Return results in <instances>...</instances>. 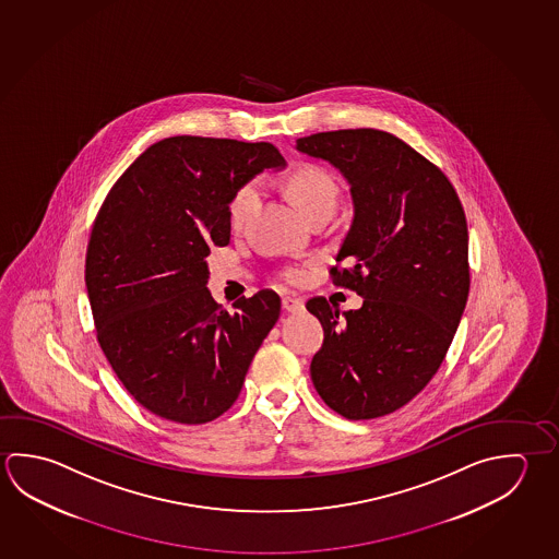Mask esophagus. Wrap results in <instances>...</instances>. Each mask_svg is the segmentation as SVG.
Segmentation results:
<instances>
[{
	"instance_id": "1",
	"label": "esophagus",
	"mask_w": 559,
	"mask_h": 559,
	"mask_svg": "<svg viewBox=\"0 0 559 559\" xmlns=\"http://www.w3.org/2000/svg\"><path fill=\"white\" fill-rule=\"evenodd\" d=\"M283 310L288 313H298L304 310V302L300 298H293V296H284Z\"/></svg>"
}]
</instances>
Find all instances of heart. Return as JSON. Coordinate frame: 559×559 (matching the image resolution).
<instances>
[{
  "instance_id": "b5f03b06",
  "label": "heart",
  "mask_w": 559,
  "mask_h": 559,
  "mask_svg": "<svg viewBox=\"0 0 559 559\" xmlns=\"http://www.w3.org/2000/svg\"><path fill=\"white\" fill-rule=\"evenodd\" d=\"M288 194L296 202V206L302 210L306 216H310L318 210H335L340 187L335 182L332 173L318 165H304L296 168L293 177L288 178ZM261 198V185L257 180H249L237 188L234 197L227 204V219L234 229L246 226L247 219L253 214ZM284 281L300 283L304 278L302 269H286L283 273Z\"/></svg>"
}]
</instances>
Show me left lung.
<instances>
[{"instance_id": "1", "label": "left lung", "mask_w": 559, "mask_h": 559, "mask_svg": "<svg viewBox=\"0 0 559 559\" xmlns=\"http://www.w3.org/2000/svg\"><path fill=\"white\" fill-rule=\"evenodd\" d=\"M349 182L353 222L332 266L333 284L362 296L340 310L306 302L323 328L313 386L347 420L399 411L440 369L469 296V234L455 188L402 139L340 129L296 141Z\"/></svg>"}]
</instances>
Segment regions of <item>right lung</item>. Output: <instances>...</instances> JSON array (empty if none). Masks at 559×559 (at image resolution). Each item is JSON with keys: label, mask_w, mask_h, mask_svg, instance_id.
Instances as JSON below:
<instances>
[{"label": "right lung", "mask_w": 559, "mask_h": 559, "mask_svg": "<svg viewBox=\"0 0 559 559\" xmlns=\"http://www.w3.org/2000/svg\"><path fill=\"white\" fill-rule=\"evenodd\" d=\"M283 165L271 143L163 139L99 207L86 251L99 347L129 394L165 420L206 424L229 411L278 320L273 290L239 298L234 313L222 308L206 257L229 243L237 188Z\"/></svg>", "instance_id": "obj_1"}]
</instances>
